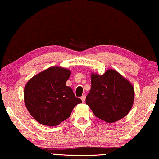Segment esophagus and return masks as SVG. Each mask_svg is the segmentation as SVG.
I'll use <instances>...</instances> for the list:
<instances>
[{
  "instance_id": "obj_1",
  "label": "esophagus",
  "mask_w": 159,
  "mask_h": 159,
  "mask_svg": "<svg viewBox=\"0 0 159 159\" xmlns=\"http://www.w3.org/2000/svg\"><path fill=\"white\" fill-rule=\"evenodd\" d=\"M80 99H81V100L83 102H85V95H83L81 98H80Z\"/></svg>"
}]
</instances>
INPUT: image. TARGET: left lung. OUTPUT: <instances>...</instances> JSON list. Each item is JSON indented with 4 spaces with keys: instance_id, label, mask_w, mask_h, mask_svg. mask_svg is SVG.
Returning a JSON list of instances; mask_svg holds the SVG:
<instances>
[{
    "instance_id": "obj_1",
    "label": "left lung",
    "mask_w": 159,
    "mask_h": 159,
    "mask_svg": "<svg viewBox=\"0 0 159 159\" xmlns=\"http://www.w3.org/2000/svg\"><path fill=\"white\" fill-rule=\"evenodd\" d=\"M91 89L85 103L95 116L114 123L124 118L132 109L134 90L132 83L114 69L99 75L91 73Z\"/></svg>"
}]
</instances>
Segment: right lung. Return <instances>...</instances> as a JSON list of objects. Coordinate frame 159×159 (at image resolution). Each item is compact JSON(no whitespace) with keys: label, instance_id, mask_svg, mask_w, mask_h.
<instances>
[{"label":"right lung","instance_id":"add662e5","mask_svg":"<svg viewBox=\"0 0 159 159\" xmlns=\"http://www.w3.org/2000/svg\"><path fill=\"white\" fill-rule=\"evenodd\" d=\"M71 71L61 66H51L29 80L24 90L26 109L36 121L47 126L60 124L71 114L78 104L73 90L66 85Z\"/></svg>","mask_w":159,"mask_h":159}]
</instances>
